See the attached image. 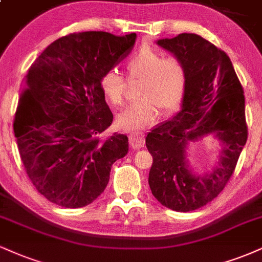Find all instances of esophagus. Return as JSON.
<instances>
[{
  "instance_id": "34e87169",
  "label": "esophagus",
  "mask_w": 262,
  "mask_h": 262,
  "mask_svg": "<svg viewBox=\"0 0 262 262\" xmlns=\"http://www.w3.org/2000/svg\"><path fill=\"white\" fill-rule=\"evenodd\" d=\"M129 144L133 149H140L145 144V134L140 130H132L129 134Z\"/></svg>"
}]
</instances>
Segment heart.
Wrapping results in <instances>:
<instances>
[{"mask_svg":"<svg viewBox=\"0 0 262 262\" xmlns=\"http://www.w3.org/2000/svg\"><path fill=\"white\" fill-rule=\"evenodd\" d=\"M132 79H141L132 106L118 115L123 128H140L155 121L159 110L171 113L184 99L188 88V71L179 58L167 57L151 47H143L125 63ZM100 86L106 99L115 106L124 103L125 80L115 69L103 73Z\"/></svg>","mask_w":262,"mask_h":262,"instance_id":"obj_1","label":"heart"}]
</instances>
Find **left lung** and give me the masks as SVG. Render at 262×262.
<instances>
[{
    "label": "left lung",
    "mask_w": 262,
    "mask_h": 262,
    "mask_svg": "<svg viewBox=\"0 0 262 262\" xmlns=\"http://www.w3.org/2000/svg\"><path fill=\"white\" fill-rule=\"evenodd\" d=\"M184 63L188 88L182 110L146 137L152 156L151 193L178 212L200 209L225 189L248 139L244 90L228 55L196 34L157 41ZM213 134L223 144L219 166L205 178L191 173L185 160L190 141Z\"/></svg>",
    "instance_id": "obj_1"
}]
</instances>
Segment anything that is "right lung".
<instances>
[{
    "instance_id": "right-lung-1",
    "label": "right lung",
    "mask_w": 262,
    "mask_h": 262,
    "mask_svg": "<svg viewBox=\"0 0 262 262\" xmlns=\"http://www.w3.org/2000/svg\"><path fill=\"white\" fill-rule=\"evenodd\" d=\"M135 39V33L69 34L47 46L28 71L14 135L28 177L58 206L78 209L96 200L113 163L127 155V135H105L113 115L100 80Z\"/></svg>"
}]
</instances>
